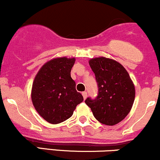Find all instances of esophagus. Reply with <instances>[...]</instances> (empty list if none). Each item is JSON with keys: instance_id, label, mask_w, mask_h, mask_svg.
I'll return each mask as SVG.
<instances>
[{"instance_id": "1", "label": "esophagus", "mask_w": 160, "mask_h": 160, "mask_svg": "<svg viewBox=\"0 0 160 160\" xmlns=\"http://www.w3.org/2000/svg\"><path fill=\"white\" fill-rule=\"evenodd\" d=\"M82 96H83V98L86 99V97H87V92H86V91L85 92H82Z\"/></svg>"}]
</instances>
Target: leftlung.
<instances>
[{"label":"left lung","instance_id":"8db88e82","mask_svg":"<svg viewBox=\"0 0 160 160\" xmlns=\"http://www.w3.org/2000/svg\"><path fill=\"white\" fill-rule=\"evenodd\" d=\"M98 84V95L86 99L95 118L108 126L122 121L132 107L135 86L122 65L113 59L99 57L89 61Z\"/></svg>","mask_w":160,"mask_h":160}]
</instances>
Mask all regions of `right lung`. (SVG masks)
Here are the masks:
<instances>
[{"mask_svg": "<svg viewBox=\"0 0 160 160\" xmlns=\"http://www.w3.org/2000/svg\"><path fill=\"white\" fill-rule=\"evenodd\" d=\"M74 62V58H54L46 63L34 78L32 103L38 113L49 123H60L68 120L77 105L83 101L71 77Z\"/></svg>", "mask_w": 160, "mask_h": 160, "instance_id": "obj_1", "label": "right lung"}]
</instances>
